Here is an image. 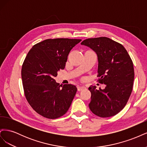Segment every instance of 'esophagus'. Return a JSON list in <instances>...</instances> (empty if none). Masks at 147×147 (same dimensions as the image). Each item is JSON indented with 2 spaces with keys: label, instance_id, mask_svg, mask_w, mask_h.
<instances>
[{
  "label": "esophagus",
  "instance_id": "34e87169",
  "mask_svg": "<svg viewBox=\"0 0 147 147\" xmlns=\"http://www.w3.org/2000/svg\"><path fill=\"white\" fill-rule=\"evenodd\" d=\"M84 89H86V87H84V86H78L77 87V90L78 91H82V90H84Z\"/></svg>",
  "mask_w": 147,
  "mask_h": 147
}]
</instances>
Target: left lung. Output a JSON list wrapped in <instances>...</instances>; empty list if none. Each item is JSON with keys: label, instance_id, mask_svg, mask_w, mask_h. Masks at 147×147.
<instances>
[{"label": "left lung", "instance_id": "1", "mask_svg": "<svg viewBox=\"0 0 147 147\" xmlns=\"http://www.w3.org/2000/svg\"><path fill=\"white\" fill-rule=\"evenodd\" d=\"M82 45L94 51L97 55V77L104 90L90 86L91 112L102 118L114 116L126 105L132 90L134 70L132 59L124 47L105 37L88 38Z\"/></svg>", "mask_w": 147, "mask_h": 147}]
</instances>
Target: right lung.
I'll use <instances>...</instances> for the list:
<instances>
[{"instance_id":"obj_1","label":"right lung","mask_w":147,"mask_h":147,"mask_svg":"<svg viewBox=\"0 0 147 147\" xmlns=\"http://www.w3.org/2000/svg\"><path fill=\"white\" fill-rule=\"evenodd\" d=\"M81 39H47L35 44L26 56L21 69L26 98L43 117L56 119L69 110L77 88L59 85L54 79L65 68L70 50Z\"/></svg>"}]
</instances>
